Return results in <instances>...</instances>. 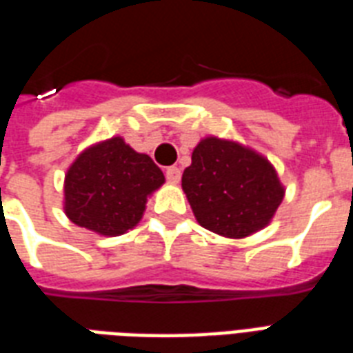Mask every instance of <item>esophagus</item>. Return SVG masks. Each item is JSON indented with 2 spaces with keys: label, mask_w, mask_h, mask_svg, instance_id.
I'll list each match as a JSON object with an SVG mask.
<instances>
[{
  "label": "esophagus",
  "mask_w": 353,
  "mask_h": 353,
  "mask_svg": "<svg viewBox=\"0 0 353 353\" xmlns=\"http://www.w3.org/2000/svg\"><path fill=\"white\" fill-rule=\"evenodd\" d=\"M165 174L170 183H179V179H181V168H177V166H168Z\"/></svg>",
  "instance_id": "esophagus-1"
}]
</instances>
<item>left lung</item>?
<instances>
[{
  "label": "left lung",
  "mask_w": 353,
  "mask_h": 353,
  "mask_svg": "<svg viewBox=\"0 0 353 353\" xmlns=\"http://www.w3.org/2000/svg\"><path fill=\"white\" fill-rule=\"evenodd\" d=\"M181 187L199 225L229 238H243L268 225L284 198L268 159L216 137L194 148Z\"/></svg>",
  "instance_id": "obj_1"
}]
</instances>
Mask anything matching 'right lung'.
Listing matches in <instances>:
<instances>
[{
	"mask_svg": "<svg viewBox=\"0 0 353 353\" xmlns=\"http://www.w3.org/2000/svg\"><path fill=\"white\" fill-rule=\"evenodd\" d=\"M163 183V172L148 155L113 137L85 150L68 170L65 214L90 231L124 234L141 220L146 196Z\"/></svg>",
	"mask_w": 353,
	"mask_h": 353,
	"instance_id": "right-lung-1",
	"label": "right lung"
}]
</instances>
